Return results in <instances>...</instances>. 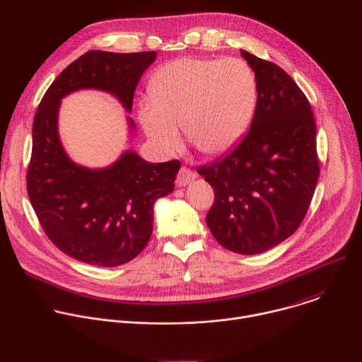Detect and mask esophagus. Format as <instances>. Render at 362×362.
Here are the masks:
<instances>
[{
	"mask_svg": "<svg viewBox=\"0 0 362 362\" xmlns=\"http://www.w3.org/2000/svg\"><path fill=\"white\" fill-rule=\"evenodd\" d=\"M194 177H196V173L193 170H190L186 166H182L179 173H177V177H176V185L177 186H186L190 182H193Z\"/></svg>",
	"mask_w": 362,
	"mask_h": 362,
	"instance_id": "34e87169",
	"label": "esophagus"
}]
</instances>
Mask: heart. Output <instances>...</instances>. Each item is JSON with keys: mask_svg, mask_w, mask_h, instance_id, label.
I'll use <instances>...</instances> for the list:
<instances>
[{"mask_svg": "<svg viewBox=\"0 0 362 362\" xmlns=\"http://www.w3.org/2000/svg\"><path fill=\"white\" fill-rule=\"evenodd\" d=\"M150 100L140 123L159 150L173 151L177 127L206 156L233 148L247 133L257 106V83L250 66L235 57L177 59L160 67L148 84Z\"/></svg>", "mask_w": 362, "mask_h": 362, "instance_id": "1", "label": "heart"}]
</instances>
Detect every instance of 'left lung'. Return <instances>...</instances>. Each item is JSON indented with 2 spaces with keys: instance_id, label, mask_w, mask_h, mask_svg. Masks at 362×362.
Wrapping results in <instances>:
<instances>
[{
  "instance_id": "1",
  "label": "left lung",
  "mask_w": 362,
  "mask_h": 362,
  "mask_svg": "<svg viewBox=\"0 0 362 362\" xmlns=\"http://www.w3.org/2000/svg\"><path fill=\"white\" fill-rule=\"evenodd\" d=\"M255 71L257 106L247 134L219 162L197 168L215 192L206 215L215 239L240 255L265 252L302 223L320 176L317 123L298 84L240 49Z\"/></svg>"
}]
</instances>
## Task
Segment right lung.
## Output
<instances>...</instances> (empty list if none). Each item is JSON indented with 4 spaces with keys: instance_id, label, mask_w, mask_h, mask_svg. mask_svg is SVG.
<instances>
[{
    "instance_id": "1",
    "label": "right lung",
    "mask_w": 362,
    "mask_h": 362,
    "mask_svg": "<svg viewBox=\"0 0 362 362\" xmlns=\"http://www.w3.org/2000/svg\"><path fill=\"white\" fill-rule=\"evenodd\" d=\"M154 60L156 51H87L48 87L34 116L28 197L48 239L80 262L117 267L134 259L151 236L153 204L173 192L180 162L148 163L126 151L107 169L73 163L57 132L60 101L71 91L98 88L130 112L137 83Z\"/></svg>"
}]
</instances>
